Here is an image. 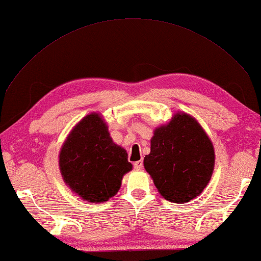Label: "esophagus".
<instances>
[{
	"instance_id": "34e87169",
	"label": "esophagus",
	"mask_w": 261,
	"mask_h": 261,
	"mask_svg": "<svg viewBox=\"0 0 261 261\" xmlns=\"http://www.w3.org/2000/svg\"><path fill=\"white\" fill-rule=\"evenodd\" d=\"M134 168L137 170L143 169V161H137L134 163Z\"/></svg>"
}]
</instances>
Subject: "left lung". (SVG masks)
<instances>
[{
    "label": "left lung",
    "mask_w": 261,
    "mask_h": 261,
    "mask_svg": "<svg viewBox=\"0 0 261 261\" xmlns=\"http://www.w3.org/2000/svg\"><path fill=\"white\" fill-rule=\"evenodd\" d=\"M215 151L197 120L177 113L167 125L157 127L144 167L165 199L184 204L199 196L212 178Z\"/></svg>",
    "instance_id": "left-lung-1"
}]
</instances>
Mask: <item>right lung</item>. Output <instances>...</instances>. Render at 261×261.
I'll use <instances>...</instances> for the list:
<instances>
[{
	"label": "right lung",
	"instance_id": "right-lung-1",
	"mask_svg": "<svg viewBox=\"0 0 261 261\" xmlns=\"http://www.w3.org/2000/svg\"><path fill=\"white\" fill-rule=\"evenodd\" d=\"M59 165L66 185L91 202H105L115 196L123 176L133 168L126 150L113 142L97 113L85 116L69 133Z\"/></svg>",
	"mask_w": 261,
	"mask_h": 261
}]
</instances>
